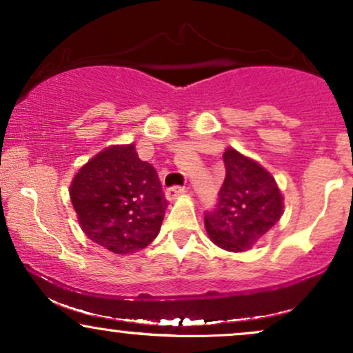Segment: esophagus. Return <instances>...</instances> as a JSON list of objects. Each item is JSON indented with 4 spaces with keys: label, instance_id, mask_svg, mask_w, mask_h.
Wrapping results in <instances>:
<instances>
[{
    "label": "esophagus",
    "instance_id": "esophagus-1",
    "mask_svg": "<svg viewBox=\"0 0 353 353\" xmlns=\"http://www.w3.org/2000/svg\"><path fill=\"white\" fill-rule=\"evenodd\" d=\"M184 192H185V188H182V185H172V188H169L168 190H165V196H168V199L172 201Z\"/></svg>",
    "mask_w": 353,
    "mask_h": 353
}]
</instances>
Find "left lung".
I'll list each match as a JSON object with an SVG mask.
<instances>
[{
	"instance_id": "1",
	"label": "left lung",
	"mask_w": 353,
	"mask_h": 353,
	"mask_svg": "<svg viewBox=\"0 0 353 353\" xmlns=\"http://www.w3.org/2000/svg\"><path fill=\"white\" fill-rule=\"evenodd\" d=\"M225 177L216 208L205 210L210 241L230 252L250 249L282 216V194L269 172L236 149L224 152Z\"/></svg>"
}]
</instances>
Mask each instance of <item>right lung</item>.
Wrapping results in <instances>:
<instances>
[{
  "label": "right lung",
  "instance_id": "1",
  "mask_svg": "<svg viewBox=\"0 0 353 353\" xmlns=\"http://www.w3.org/2000/svg\"><path fill=\"white\" fill-rule=\"evenodd\" d=\"M71 202L84 234L114 254L148 247L159 234L168 199L159 176L134 145H112L76 174Z\"/></svg>",
  "mask_w": 353,
  "mask_h": 353
}]
</instances>
